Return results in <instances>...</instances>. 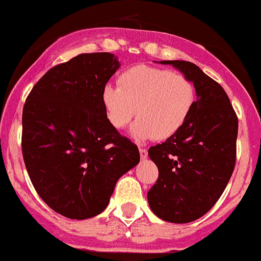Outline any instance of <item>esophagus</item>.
Here are the masks:
<instances>
[{
    "label": "esophagus",
    "instance_id": "obj_1",
    "mask_svg": "<svg viewBox=\"0 0 261 261\" xmlns=\"http://www.w3.org/2000/svg\"><path fill=\"white\" fill-rule=\"evenodd\" d=\"M139 152H140V158L143 159H147V156H148V151H147L146 148H140L139 149Z\"/></svg>",
    "mask_w": 261,
    "mask_h": 261
}]
</instances>
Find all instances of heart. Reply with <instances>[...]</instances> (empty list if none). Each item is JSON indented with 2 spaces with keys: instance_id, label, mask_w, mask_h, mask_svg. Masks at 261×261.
<instances>
[{
  "instance_id": "1",
  "label": "heart",
  "mask_w": 261,
  "mask_h": 261,
  "mask_svg": "<svg viewBox=\"0 0 261 261\" xmlns=\"http://www.w3.org/2000/svg\"><path fill=\"white\" fill-rule=\"evenodd\" d=\"M118 88L102 90V106L109 123L122 130L134 114L135 140L169 139L187 123L196 102V90L184 74L163 68L137 65L119 74Z\"/></svg>"
}]
</instances>
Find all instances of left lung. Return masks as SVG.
I'll return each instance as SVG.
<instances>
[{"label": "left lung", "mask_w": 261, "mask_h": 261, "mask_svg": "<svg viewBox=\"0 0 261 261\" xmlns=\"http://www.w3.org/2000/svg\"><path fill=\"white\" fill-rule=\"evenodd\" d=\"M188 77L197 99L177 134L148 149L159 178L147 193L153 214L171 223H189L209 212L235 167L238 118L227 94L196 64L163 60Z\"/></svg>", "instance_id": "obj_1"}]
</instances>
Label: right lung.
I'll use <instances>...</instances> for the list:
<instances>
[{
	"label": "right lung",
	"instance_id": "add662e5",
	"mask_svg": "<svg viewBox=\"0 0 261 261\" xmlns=\"http://www.w3.org/2000/svg\"><path fill=\"white\" fill-rule=\"evenodd\" d=\"M121 67L109 52L80 54L35 84L22 114V153L34 188L59 214L96 217L139 149L109 123L102 90Z\"/></svg>",
	"mask_w": 261,
	"mask_h": 261
}]
</instances>
